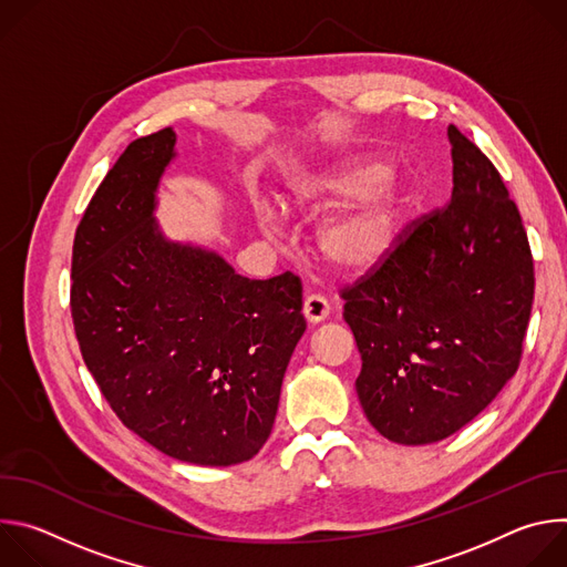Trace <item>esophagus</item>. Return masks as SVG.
I'll use <instances>...</instances> for the list:
<instances>
[{"mask_svg":"<svg viewBox=\"0 0 567 567\" xmlns=\"http://www.w3.org/2000/svg\"><path fill=\"white\" fill-rule=\"evenodd\" d=\"M330 302H328V298L326 296H320V293H309L307 298H305V305H302V313H305V318L309 320V322H320V320H326L328 316H330Z\"/></svg>","mask_w":567,"mask_h":567,"instance_id":"esophagus-1","label":"esophagus"}]
</instances>
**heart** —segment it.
Instances as JSON below:
<instances>
[{
  "label": "heart",
  "mask_w": 567,
  "mask_h": 567,
  "mask_svg": "<svg viewBox=\"0 0 567 567\" xmlns=\"http://www.w3.org/2000/svg\"><path fill=\"white\" fill-rule=\"evenodd\" d=\"M383 177L379 164H343L305 177L291 188V208H339L322 219L316 233L320 256L337 269L368 271L388 256L396 233L399 197ZM254 213L265 233L280 230V210L274 204L256 199Z\"/></svg>",
  "instance_id": "b5f03b06"
}]
</instances>
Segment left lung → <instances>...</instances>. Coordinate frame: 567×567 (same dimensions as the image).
Masks as SVG:
<instances>
[{"instance_id": "8db88e82", "label": "left lung", "mask_w": 567, "mask_h": 567, "mask_svg": "<svg viewBox=\"0 0 567 567\" xmlns=\"http://www.w3.org/2000/svg\"><path fill=\"white\" fill-rule=\"evenodd\" d=\"M453 193L406 226L377 269L341 291L361 354L357 394L390 442H440L516 374L534 260L492 161L449 125Z\"/></svg>"}]
</instances>
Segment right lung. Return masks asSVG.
Here are the masks:
<instances>
[{"mask_svg": "<svg viewBox=\"0 0 567 567\" xmlns=\"http://www.w3.org/2000/svg\"><path fill=\"white\" fill-rule=\"evenodd\" d=\"M171 127L132 141L75 228L71 318L116 417L175 460L230 466L269 440L307 322L291 271L249 280L154 219Z\"/></svg>", "mask_w": 567, "mask_h": 567, "instance_id": "1", "label": "right lung"}]
</instances>
